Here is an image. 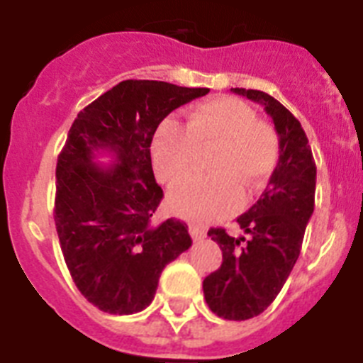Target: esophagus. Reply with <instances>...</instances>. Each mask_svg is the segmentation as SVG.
Instances as JSON below:
<instances>
[{"instance_id": "34e87169", "label": "esophagus", "mask_w": 363, "mask_h": 363, "mask_svg": "<svg viewBox=\"0 0 363 363\" xmlns=\"http://www.w3.org/2000/svg\"><path fill=\"white\" fill-rule=\"evenodd\" d=\"M189 233H191V236L194 242H198V240H203L205 236H207L205 229H201V227H198V225H189Z\"/></svg>"}]
</instances>
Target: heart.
Returning <instances> with one entry per match:
<instances>
[{
  "instance_id": "1",
  "label": "heart",
  "mask_w": 363,
  "mask_h": 363,
  "mask_svg": "<svg viewBox=\"0 0 363 363\" xmlns=\"http://www.w3.org/2000/svg\"><path fill=\"white\" fill-rule=\"evenodd\" d=\"M214 149L209 178H192L169 194L174 214L213 221L238 209L242 187L256 191L274 169L278 142L271 127L256 120L249 105L234 98L203 101L192 108L187 125L165 118L152 138V163L165 185H174L194 167L196 152Z\"/></svg>"
}]
</instances>
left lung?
Wrapping results in <instances>:
<instances>
[{"label":"left lung","instance_id":"obj_1","mask_svg":"<svg viewBox=\"0 0 363 363\" xmlns=\"http://www.w3.org/2000/svg\"><path fill=\"white\" fill-rule=\"evenodd\" d=\"M230 91L264 105L280 145L267 189L236 220L247 236L233 238L225 229L207 233L220 245L223 262L203 280L205 301L220 318L240 322L271 306L296 264L314 211L316 165L300 121L278 99L252 89Z\"/></svg>","mask_w":363,"mask_h":363}]
</instances>
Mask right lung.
Returning a JSON list of instances; mask_svg holds the SVG:
<instances>
[{
  "label": "right lung",
  "mask_w": 363,
  "mask_h": 363,
  "mask_svg": "<svg viewBox=\"0 0 363 363\" xmlns=\"http://www.w3.org/2000/svg\"><path fill=\"white\" fill-rule=\"evenodd\" d=\"M207 92L127 79L86 105L70 127L57 156L54 221L74 284L104 313L145 309L165 265L191 247L184 221L150 225L163 198L150 143L167 114ZM99 152L117 162L98 166Z\"/></svg>",
  "instance_id": "1"
}]
</instances>
